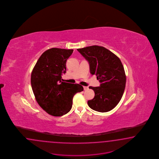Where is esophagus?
I'll list each match as a JSON object with an SVG mask.
<instances>
[{
	"instance_id": "obj_1",
	"label": "esophagus",
	"mask_w": 159,
	"mask_h": 159,
	"mask_svg": "<svg viewBox=\"0 0 159 159\" xmlns=\"http://www.w3.org/2000/svg\"><path fill=\"white\" fill-rule=\"evenodd\" d=\"M83 89H84V90H88V87L84 86L83 87Z\"/></svg>"
}]
</instances>
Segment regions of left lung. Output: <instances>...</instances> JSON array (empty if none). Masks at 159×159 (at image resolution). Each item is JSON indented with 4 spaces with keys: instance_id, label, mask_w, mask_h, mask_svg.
<instances>
[{
    "instance_id": "left-lung-1",
    "label": "left lung",
    "mask_w": 159,
    "mask_h": 159,
    "mask_svg": "<svg viewBox=\"0 0 159 159\" xmlns=\"http://www.w3.org/2000/svg\"><path fill=\"white\" fill-rule=\"evenodd\" d=\"M90 65L92 75H96L100 86L89 87L95 93L87 103L93 110L111 111L120 101L125 90L126 75L120 58L110 50L93 45L77 49Z\"/></svg>"
}]
</instances>
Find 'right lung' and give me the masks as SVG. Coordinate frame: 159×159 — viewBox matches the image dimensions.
Returning a JSON list of instances; mask_svg holds the SVG:
<instances>
[{"instance_id": "obj_1", "label": "right lung", "mask_w": 159, "mask_h": 159, "mask_svg": "<svg viewBox=\"0 0 159 159\" xmlns=\"http://www.w3.org/2000/svg\"><path fill=\"white\" fill-rule=\"evenodd\" d=\"M73 49L52 48L39 58L31 75V84L39 106L48 114L62 116L71 110L74 95L83 90L79 84L62 82L66 62Z\"/></svg>"}]
</instances>
